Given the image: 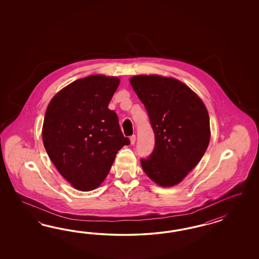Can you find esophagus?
I'll use <instances>...</instances> for the list:
<instances>
[{
    "label": "esophagus",
    "instance_id": "obj_1",
    "mask_svg": "<svg viewBox=\"0 0 259 259\" xmlns=\"http://www.w3.org/2000/svg\"><path fill=\"white\" fill-rule=\"evenodd\" d=\"M130 141H131V144H132V145L135 144V142H136V135H132V136L130 137Z\"/></svg>",
    "mask_w": 259,
    "mask_h": 259
}]
</instances>
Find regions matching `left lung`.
Masks as SVG:
<instances>
[{
	"label": "left lung",
	"instance_id": "obj_1",
	"mask_svg": "<svg viewBox=\"0 0 259 259\" xmlns=\"http://www.w3.org/2000/svg\"><path fill=\"white\" fill-rule=\"evenodd\" d=\"M134 91L144 104L155 133V147L141 167L163 187L181 182L203 157L211 131L206 106L183 82L157 75L134 76Z\"/></svg>",
	"mask_w": 259,
	"mask_h": 259
}]
</instances>
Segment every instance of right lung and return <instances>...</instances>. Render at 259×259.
I'll use <instances>...</instances> for the list:
<instances>
[{
	"label": "right lung",
	"instance_id": "1",
	"mask_svg": "<svg viewBox=\"0 0 259 259\" xmlns=\"http://www.w3.org/2000/svg\"><path fill=\"white\" fill-rule=\"evenodd\" d=\"M119 79L93 75L64 87L49 102L42 141L63 178L79 191L99 187L118 150L129 145L108 104Z\"/></svg>",
	"mask_w": 259,
	"mask_h": 259
}]
</instances>
